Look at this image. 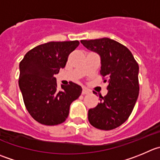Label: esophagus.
<instances>
[{
  "label": "esophagus",
  "instance_id": "obj_1",
  "mask_svg": "<svg viewBox=\"0 0 160 160\" xmlns=\"http://www.w3.org/2000/svg\"><path fill=\"white\" fill-rule=\"evenodd\" d=\"M88 93H89V89H86V88H83L82 92V94H83V95H86V94H88Z\"/></svg>",
  "mask_w": 160,
  "mask_h": 160
}]
</instances>
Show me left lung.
<instances>
[{"label": "left lung", "instance_id": "1", "mask_svg": "<svg viewBox=\"0 0 160 160\" xmlns=\"http://www.w3.org/2000/svg\"><path fill=\"white\" fill-rule=\"evenodd\" d=\"M88 49L98 53L100 74L108 83V94L100 96V103L88 112L92 127L103 130L117 128L128 119L139 94V66L131 52L112 39L82 40Z\"/></svg>", "mask_w": 160, "mask_h": 160}]
</instances>
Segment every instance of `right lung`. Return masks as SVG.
I'll return each instance as SVG.
<instances>
[{
    "label": "right lung",
    "instance_id": "right-lung-1",
    "mask_svg": "<svg viewBox=\"0 0 160 160\" xmlns=\"http://www.w3.org/2000/svg\"><path fill=\"white\" fill-rule=\"evenodd\" d=\"M78 41L50 42L27 52L19 63V86L24 104L32 118L46 126L63 122L70 105L81 95L82 89L74 82L58 90L55 74L68 61Z\"/></svg>",
    "mask_w": 160,
    "mask_h": 160
}]
</instances>
